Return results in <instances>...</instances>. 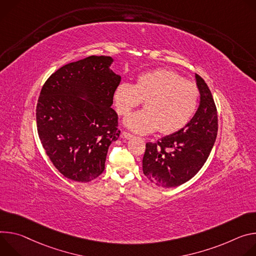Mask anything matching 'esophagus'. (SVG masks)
Masks as SVG:
<instances>
[{"label":"esophagus","mask_w":256,"mask_h":256,"mask_svg":"<svg viewBox=\"0 0 256 256\" xmlns=\"http://www.w3.org/2000/svg\"><path fill=\"white\" fill-rule=\"evenodd\" d=\"M122 136H123L124 138H126V139H131V138H133V134H131V133L127 132V131H124V132L122 133Z\"/></svg>","instance_id":"esophagus-1"}]
</instances>
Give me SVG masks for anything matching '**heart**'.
<instances>
[{"mask_svg": "<svg viewBox=\"0 0 256 256\" xmlns=\"http://www.w3.org/2000/svg\"><path fill=\"white\" fill-rule=\"evenodd\" d=\"M200 90L175 71L156 69L140 74L134 85L123 82L114 92V102L120 116L144 100V110L126 118L125 124L134 132L146 134L158 129L172 134L184 128L197 108Z\"/></svg>", "mask_w": 256, "mask_h": 256, "instance_id": "heart-1", "label": "heart"}]
</instances>
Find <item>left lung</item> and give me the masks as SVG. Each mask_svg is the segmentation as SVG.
Masks as SVG:
<instances>
[{"label": "left lung", "instance_id": "8db88e82", "mask_svg": "<svg viewBox=\"0 0 256 256\" xmlns=\"http://www.w3.org/2000/svg\"><path fill=\"white\" fill-rule=\"evenodd\" d=\"M200 104L189 123L156 142H148L144 174L160 187H176L193 178L206 162L218 134V112L204 80L195 74Z\"/></svg>", "mask_w": 256, "mask_h": 256}]
</instances>
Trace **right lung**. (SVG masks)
Wrapping results in <instances>:
<instances>
[{"label": "right lung", "mask_w": 256, "mask_h": 256, "mask_svg": "<svg viewBox=\"0 0 256 256\" xmlns=\"http://www.w3.org/2000/svg\"><path fill=\"white\" fill-rule=\"evenodd\" d=\"M112 62L110 56H90L69 63L52 73L40 90L38 137L52 164L70 180L98 178L108 146L119 138L118 115L110 106L121 77L110 70Z\"/></svg>", "instance_id": "obj_1"}]
</instances>
